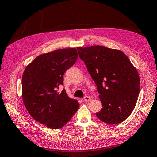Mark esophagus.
I'll return each mask as SVG.
<instances>
[{
	"mask_svg": "<svg viewBox=\"0 0 157 157\" xmlns=\"http://www.w3.org/2000/svg\"><path fill=\"white\" fill-rule=\"evenodd\" d=\"M83 100H84L85 101H89L91 100V98H90V97L86 96L83 98Z\"/></svg>",
	"mask_w": 157,
	"mask_h": 157,
	"instance_id": "obj_1",
	"label": "esophagus"
}]
</instances>
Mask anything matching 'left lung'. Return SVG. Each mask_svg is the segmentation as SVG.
Here are the masks:
<instances>
[{
    "label": "left lung",
    "instance_id": "1",
    "mask_svg": "<svg viewBox=\"0 0 157 157\" xmlns=\"http://www.w3.org/2000/svg\"><path fill=\"white\" fill-rule=\"evenodd\" d=\"M77 49L100 94L102 108L96 113L97 117L109 124L124 121L134 109L140 92L136 67L120 50L100 45Z\"/></svg>",
    "mask_w": 157,
    "mask_h": 157
}]
</instances>
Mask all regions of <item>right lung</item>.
<instances>
[{"label":"right lung","instance_id":"obj_1","mask_svg":"<svg viewBox=\"0 0 157 157\" xmlns=\"http://www.w3.org/2000/svg\"><path fill=\"white\" fill-rule=\"evenodd\" d=\"M77 59L75 48L57 49L37 56L23 72V104L29 114L47 128H62L79 109L78 100L69 98L65 90L58 92L65 71Z\"/></svg>","mask_w":157,"mask_h":157}]
</instances>
